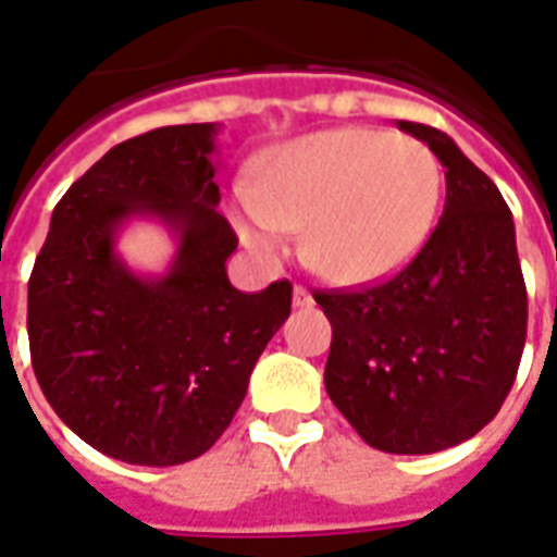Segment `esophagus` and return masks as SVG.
Segmentation results:
<instances>
[{
  "label": "esophagus",
  "mask_w": 557,
  "mask_h": 557,
  "mask_svg": "<svg viewBox=\"0 0 557 557\" xmlns=\"http://www.w3.org/2000/svg\"><path fill=\"white\" fill-rule=\"evenodd\" d=\"M292 304H295V307H310V304H313V295L304 289V286H295V289H292Z\"/></svg>",
  "instance_id": "1"
}]
</instances>
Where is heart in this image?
<instances>
[{"mask_svg": "<svg viewBox=\"0 0 557 557\" xmlns=\"http://www.w3.org/2000/svg\"><path fill=\"white\" fill-rule=\"evenodd\" d=\"M444 172L426 143L379 127H331L274 148L235 196V226L259 256L304 230V262L337 286L397 277L430 242Z\"/></svg>", "mask_w": 557, "mask_h": 557, "instance_id": "b5f03b06", "label": "heart"}]
</instances>
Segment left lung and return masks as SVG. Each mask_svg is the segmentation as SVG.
Listing matches in <instances>:
<instances>
[{
  "mask_svg": "<svg viewBox=\"0 0 557 557\" xmlns=\"http://www.w3.org/2000/svg\"><path fill=\"white\" fill-rule=\"evenodd\" d=\"M399 131L442 160L438 226L397 277L313 298L334 331L331 403L370 447L418 456L462 444L498 414L525 349L528 295L495 182L442 131Z\"/></svg>",
  "mask_w": 557,
  "mask_h": 557,
  "instance_id": "obj_1",
  "label": "left lung"
}]
</instances>
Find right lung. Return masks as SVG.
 <instances>
[{"mask_svg":"<svg viewBox=\"0 0 557 557\" xmlns=\"http://www.w3.org/2000/svg\"><path fill=\"white\" fill-rule=\"evenodd\" d=\"M218 125H172L110 148L67 187L29 277L32 370L79 438L131 466H178L230 426L292 286L238 292V238L218 211ZM131 216L163 222L180 247L160 278L114 253Z\"/></svg>","mask_w":557,"mask_h":557,"instance_id":"obj_1","label":"right lung"}]
</instances>
